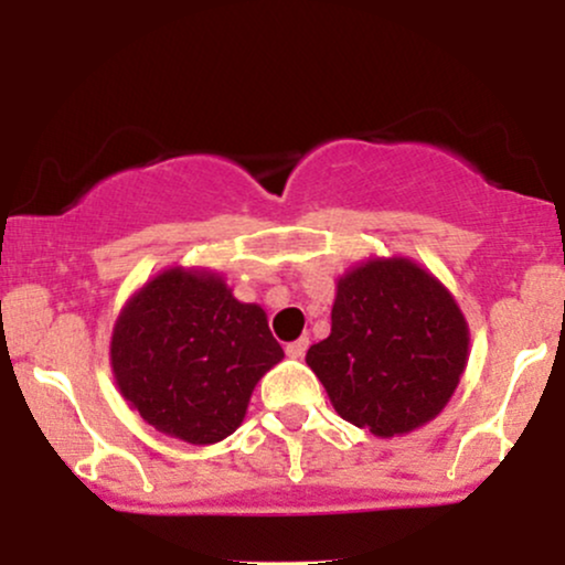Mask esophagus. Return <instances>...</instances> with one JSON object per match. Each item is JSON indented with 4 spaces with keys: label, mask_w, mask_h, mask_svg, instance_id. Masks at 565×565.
<instances>
[{
    "label": "esophagus",
    "mask_w": 565,
    "mask_h": 565,
    "mask_svg": "<svg viewBox=\"0 0 565 565\" xmlns=\"http://www.w3.org/2000/svg\"><path fill=\"white\" fill-rule=\"evenodd\" d=\"M305 350H308V337H300V340L289 342V345H287V355H289V359L300 361L302 355H305Z\"/></svg>",
    "instance_id": "34e87169"
}]
</instances>
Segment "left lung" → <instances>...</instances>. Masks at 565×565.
Returning a JSON list of instances; mask_svg holds the SVG:
<instances>
[{"instance_id":"1","label":"left lung","mask_w":565,"mask_h":565,"mask_svg":"<svg viewBox=\"0 0 565 565\" xmlns=\"http://www.w3.org/2000/svg\"><path fill=\"white\" fill-rule=\"evenodd\" d=\"M468 348V321L451 291L419 263L393 255L337 278L332 332L305 361L342 419L393 438L444 412Z\"/></svg>"}]
</instances>
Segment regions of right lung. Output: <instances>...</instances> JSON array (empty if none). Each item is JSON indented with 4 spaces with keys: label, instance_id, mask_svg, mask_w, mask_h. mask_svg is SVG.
Segmentation results:
<instances>
[{
    "label": "right lung",
    "instance_id": "right-lung-1",
    "mask_svg": "<svg viewBox=\"0 0 565 565\" xmlns=\"http://www.w3.org/2000/svg\"><path fill=\"white\" fill-rule=\"evenodd\" d=\"M281 359L260 305L238 302L206 268L161 270L125 302L111 334L114 380L129 408L193 446L228 438Z\"/></svg>",
    "mask_w": 565,
    "mask_h": 565
}]
</instances>
